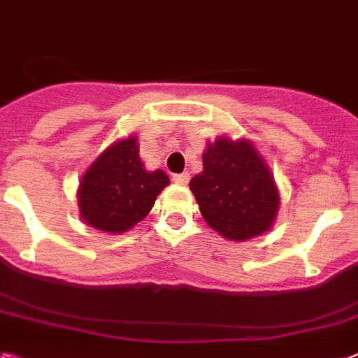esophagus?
I'll return each mask as SVG.
<instances>
[{
    "label": "esophagus",
    "instance_id": "34e87169",
    "mask_svg": "<svg viewBox=\"0 0 358 358\" xmlns=\"http://www.w3.org/2000/svg\"><path fill=\"white\" fill-rule=\"evenodd\" d=\"M174 180V184H178V185H185L189 182V174L187 173H182V174H174L173 176Z\"/></svg>",
    "mask_w": 358,
    "mask_h": 358
}]
</instances>
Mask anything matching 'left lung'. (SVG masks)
<instances>
[{"label": "left lung", "instance_id": "8db88e82", "mask_svg": "<svg viewBox=\"0 0 358 358\" xmlns=\"http://www.w3.org/2000/svg\"><path fill=\"white\" fill-rule=\"evenodd\" d=\"M202 164L204 169L191 178L189 189L209 228L235 243L272 229L280 211V189L250 139L219 136L208 141Z\"/></svg>", "mask_w": 358, "mask_h": 358}]
</instances>
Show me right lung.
<instances>
[{
  "mask_svg": "<svg viewBox=\"0 0 358 358\" xmlns=\"http://www.w3.org/2000/svg\"><path fill=\"white\" fill-rule=\"evenodd\" d=\"M169 184L165 171L145 169L138 136L132 134L113 141L90 164L77 189L78 213L90 228L124 234L150 213Z\"/></svg>",
  "mask_w": 358,
  "mask_h": 358,
  "instance_id": "1",
  "label": "right lung"
}]
</instances>
